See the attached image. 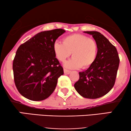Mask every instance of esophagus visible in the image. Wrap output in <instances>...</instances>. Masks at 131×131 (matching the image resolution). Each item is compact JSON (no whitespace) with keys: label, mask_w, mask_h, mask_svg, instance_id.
I'll return each mask as SVG.
<instances>
[{"label":"esophagus","mask_w":131,"mask_h":131,"mask_svg":"<svg viewBox=\"0 0 131 131\" xmlns=\"http://www.w3.org/2000/svg\"><path fill=\"white\" fill-rule=\"evenodd\" d=\"M70 72H71V71L68 70L66 69H64V74H69L70 73Z\"/></svg>","instance_id":"1"}]
</instances>
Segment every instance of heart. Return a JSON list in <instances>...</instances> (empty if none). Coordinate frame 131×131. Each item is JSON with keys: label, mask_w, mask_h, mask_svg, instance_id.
<instances>
[{"label": "heart", "mask_w": 131, "mask_h": 131, "mask_svg": "<svg viewBox=\"0 0 131 131\" xmlns=\"http://www.w3.org/2000/svg\"><path fill=\"white\" fill-rule=\"evenodd\" d=\"M62 43L55 42L53 49L55 56L61 62H64L72 53L73 58L66 62L68 69H87L94 63L98 52L96 42L87 36L73 34L64 37Z\"/></svg>", "instance_id": "b5f03b06"}]
</instances>
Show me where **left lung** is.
<instances>
[{
    "label": "left lung",
    "mask_w": 131,
    "mask_h": 131,
    "mask_svg": "<svg viewBox=\"0 0 131 131\" xmlns=\"http://www.w3.org/2000/svg\"><path fill=\"white\" fill-rule=\"evenodd\" d=\"M92 36L98 46L94 63L86 71L79 72V79L74 88L86 98L96 99L107 94L115 83L119 66L116 47L104 36L98 31H84Z\"/></svg>",
    "instance_id": "1"
}]
</instances>
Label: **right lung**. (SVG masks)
<instances>
[{
  "label": "right lung",
  "instance_id": "1",
  "mask_svg": "<svg viewBox=\"0 0 131 131\" xmlns=\"http://www.w3.org/2000/svg\"><path fill=\"white\" fill-rule=\"evenodd\" d=\"M65 32L61 28L42 31L18 48L12 66L14 82L25 98L42 101L54 91L64 71L55 58L53 45Z\"/></svg>",
  "mask_w": 131,
  "mask_h": 131
}]
</instances>
